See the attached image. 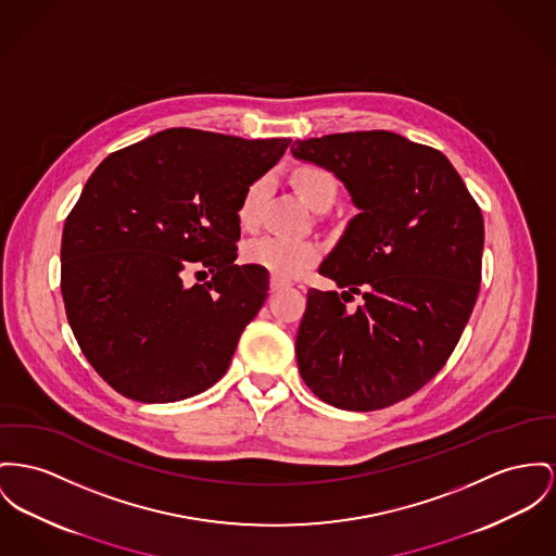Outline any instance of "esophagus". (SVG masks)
Here are the masks:
<instances>
[{"instance_id": "obj_1", "label": "esophagus", "mask_w": 556, "mask_h": 556, "mask_svg": "<svg viewBox=\"0 0 556 556\" xmlns=\"http://www.w3.org/2000/svg\"><path fill=\"white\" fill-rule=\"evenodd\" d=\"M285 287H289V282H285V280L271 276V280H269V291H271V293H278V291H282Z\"/></svg>"}]
</instances>
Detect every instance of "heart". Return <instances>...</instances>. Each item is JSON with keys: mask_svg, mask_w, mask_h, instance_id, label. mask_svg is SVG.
Returning a JSON list of instances; mask_svg holds the SVG:
<instances>
[{"mask_svg": "<svg viewBox=\"0 0 556 556\" xmlns=\"http://www.w3.org/2000/svg\"><path fill=\"white\" fill-rule=\"evenodd\" d=\"M295 186L303 200L314 211H329L337 198L333 175L318 166H303L295 173ZM269 191V177H260L247 187L240 206L238 222L244 229H253L260 223L261 204ZM320 244L312 240H293L282 236H261L244 247V260L251 265L267 269L271 276L291 280L305 274L320 260Z\"/></svg>", "mask_w": 556, "mask_h": 556, "instance_id": "obj_1", "label": "heart"}]
</instances>
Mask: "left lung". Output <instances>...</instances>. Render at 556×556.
I'll list each match as a JSON object with an SVG mask.
<instances>
[{
    "label": "left lung",
    "mask_w": 556,
    "mask_h": 556,
    "mask_svg": "<svg viewBox=\"0 0 556 556\" xmlns=\"http://www.w3.org/2000/svg\"><path fill=\"white\" fill-rule=\"evenodd\" d=\"M291 151L331 170L361 211L318 267L345 291H307L299 372L333 407H390L443 369L464 333L481 287V208L446 155L390 130ZM352 294L366 299L356 311Z\"/></svg>",
    "instance_id": "obj_1"
}]
</instances>
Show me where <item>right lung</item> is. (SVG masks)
Instances as JSON below:
<instances>
[{
    "label": "right lung",
    "mask_w": 556,
    "mask_h": 556,
    "mask_svg": "<svg viewBox=\"0 0 556 556\" xmlns=\"http://www.w3.org/2000/svg\"><path fill=\"white\" fill-rule=\"evenodd\" d=\"M291 139L170 128L108 155L81 189L61 242L75 339L126 399L175 403L225 375L269 274L236 265L238 206ZM187 268L212 280L187 288Z\"/></svg>",
    "instance_id": "add662e5"
}]
</instances>
